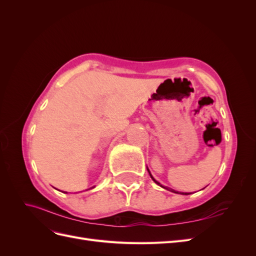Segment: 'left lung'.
Returning <instances> with one entry per match:
<instances>
[{"instance_id": "obj_1", "label": "left lung", "mask_w": 256, "mask_h": 256, "mask_svg": "<svg viewBox=\"0 0 256 256\" xmlns=\"http://www.w3.org/2000/svg\"><path fill=\"white\" fill-rule=\"evenodd\" d=\"M147 170H148V168H147ZM148 172H150V171H148ZM150 177H152V180H154V182H156V184H159V182H157V180H154V177H152V174H150ZM160 186H161V184H160ZM161 187H162V186H161ZM166 189H168V190H170V189H168V188H166ZM170 191H172V192H175V191H174V190H173V189H171V190H170ZM175 193H177V192H175ZM182 194H184V193H182ZM184 194H189V193H184Z\"/></svg>"}]
</instances>
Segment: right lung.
I'll return each instance as SVG.
<instances>
[{"mask_svg":"<svg viewBox=\"0 0 256 256\" xmlns=\"http://www.w3.org/2000/svg\"><path fill=\"white\" fill-rule=\"evenodd\" d=\"M66 193H67V192H66Z\"/></svg>","mask_w":256,"mask_h":256,"instance_id":"add662e5","label":"right lung"}]
</instances>
